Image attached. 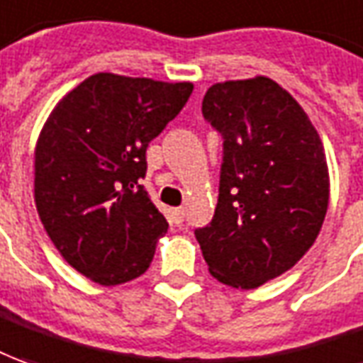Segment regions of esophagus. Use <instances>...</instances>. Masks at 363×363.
I'll list each match as a JSON object with an SVG mask.
<instances>
[{
  "label": "esophagus",
  "instance_id": "34e87169",
  "mask_svg": "<svg viewBox=\"0 0 363 363\" xmlns=\"http://www.w3.org/2000/svg\"><path fill=\"white\" fill-rule=\"evenodd\" d=\"M172 219H174V223L176 225L184 223V219H186V209H184V207H176V209L172 211Z\"/></svg>",
  "mask_w": 363,
  "mask_h": 363
}]
</instances>
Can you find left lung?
Here are the masks:
<instances>
[{
	"label": "left lung",
	"mask_w": 363,
	"mask_h": 363,
	"mask_svg": "<svg viewBox=\"0 0 363 363\" xmlns=\"http://www.w3.org/2000/svg\"><path fill=\"white\" fill-rule=\"evenodd\" d=\"M201 112L223 136V164L213 219L196 239L217 281L257 289L318 237L330 197L324 148L301 104L267 77L217 82Z\"/></svg>",
	"instance_id": "obj_1"
}]
</instances>
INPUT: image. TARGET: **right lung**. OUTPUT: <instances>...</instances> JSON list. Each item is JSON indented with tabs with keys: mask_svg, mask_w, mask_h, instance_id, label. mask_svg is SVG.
Masks as SVG:
<instances>
[{
	"mask_svg": "<svg viewBox=\"0 0 363 363\" xmlns=\"http://www.w3.org/2000/svg\"><path fill=\"white\" fill-rule=\"evenodd\" d=\"M191 82L99 72L62 99L35 148V206L62 259L102 286L148 271L167 221L140 186L146 148Z\"/></svg>",
	"mask_w": 363,
	"mask_h": 363,
	"instance_id": "1",
	"label": "right lung"
}]
</instances>
